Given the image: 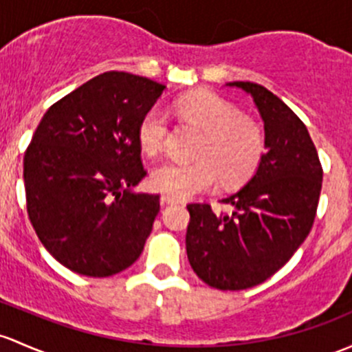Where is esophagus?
<instances>
[{"label": "esophagus", "mask_w": 352, "mask_h": 352, "mask_svg": "<svg viewBox=\"0 0 352 352\" xmlns=\"http://www.w3.org/2000/svg\"><path fill=\"white\" fill-rule=\"evenodd\" d=\"M160 202H162V206H168V204H179L180 202V199H177V197H172V195H166V194H164L160 197Z\"/></svg>", "instance_id": "esophagus-1"}]
</instances>
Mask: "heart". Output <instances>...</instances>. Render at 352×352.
<instances>
[{"label":"heart","instance_id":"b5f03b06","mask_svg":"<svg viewBox=\"0 0 352 352\" xmlns=\"http://www.w3.org/2000/svg\"><path fill=\"white\" fill-rule=\"evenodd\" d=\"M173 111L186 123L204 133L194 164L165 162L151 172L150 182L172 197L207 192L217 179L226 186L243 182L260 165L266 148L263 126L239 114L236 106L214 92L197 91L173 102ZM170 124L160 108H150L138 123L140 148L148 157L160 153L168 140Z\"/></svg>","mask_w":352,"mask_h":352}]
</instances>
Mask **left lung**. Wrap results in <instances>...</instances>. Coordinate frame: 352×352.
<instances>
[{
	"label": "left lung",
	"instance_id": "1",
	"mask_svg": "<svg viewBox=\"0 0 352 352\" xmlns=\"http://www.w3.org/2000/svg\"><path fill=\"white\" fill-rule=\"evenodd\" d=\"M253 98L266 151L246 186L223 199L231 212L188 204L186 246L192 270L209 287L244 290L263 283L294 256L312 229L322 165L307 126L280 98L254 82H229Z\"/></svg>",
	"mask_w": 352,
	"mask_h": 352
}]
</instances>
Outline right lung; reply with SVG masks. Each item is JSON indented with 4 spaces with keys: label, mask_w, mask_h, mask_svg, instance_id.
<instances>
[{
    "label": "right lung",
    "mask_w": 352,
    "mask_h": 352,
    "mask_svg": "<svg viewBox=\"0 0 352 352\" xmlns=\"http://www.w3.org/2000/svg\"><path fill=\"white\" fill-rule=\"evenodd\" d=\"M164 84L104 72L50 106L23 158L30 223L47 251L79 275H116L142 254L160 195L146 175L138 123Z\"/></svg>",
    "instance_id": "right-lung-1"
}]
</instances>
